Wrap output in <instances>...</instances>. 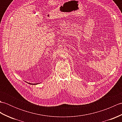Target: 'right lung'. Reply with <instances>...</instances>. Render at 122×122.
Segmentation results:
<instances>
[{
	"label": "right lung",
	"instance_id": "obj_1",
	"mask_svg": "<svg viewBox=\"0 0 122 122\" xmlns=\"http://www.w3.org/2000/svg\"><path fill=\"white\" fill-rule=\"evenodd\" d=\"M29 84H30V83H29ZM37 84V83H35V84Z\"/></svg>",
	"mask_w": 122,
	"mask_h": 122
}]
</instances>
